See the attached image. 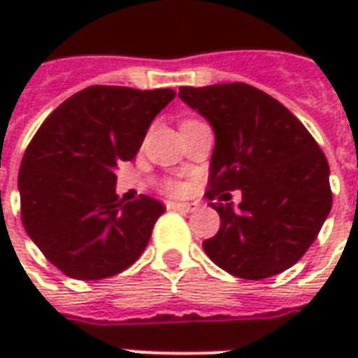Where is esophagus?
<instances>
[{
    "instance_id": "34e87169",
    "label": "esophagus",
    "mask_w": 358,
    "mask_h": 358,
    "mask_svg": "<svg viewBox=\"0 0 358 358\" xmlns=\"http://www.w3.org/2000/svg\"><path fill=\"white\" fill-rule=\"evenodd\" d=\"M169 209L180 210V213H194L197 205L195 203H169Z\"/></svg>"
}]
</instances>
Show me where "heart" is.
Returning a JSON list of instances; mask_svg holds the SVG:
<instances>
[{"instance_id": "1", "label": "heart", "mask_w": 358, "mask_h": 358, "mask_svg": "<svg viewBox=\"0 0 358 358\" xmlns=\"http://www.w3.org/2000/svg\"><path fill=\"white\" fill-rule=\"evenodd\" d=\"M169 192H172V194H182L184 192V186L182 184H178V182H169Z\"/></svg>"}]
</instances>
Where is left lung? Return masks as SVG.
Wrapping results in <instances>:
<instances>
[{"instance_id":"8db88e82","label":"left lung","mask_w":358,"mask_h":358,"mask_svg":"<svg viewBox=\"0 0 358 358\" xmlns=\"http://www.w3.org/2000/svg\"><path fill=\"white\" fill-rule=\"evenodd\" d=\"M182 101L209 120L210 207L220 230L203 241L232 276L263 280L284 272L313 245L331 209L330 166L299 118L243 82L182 86ZM240 189L242 203H228Z\"/></svg>"}]
</instances>
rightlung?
I'll list each match as a JSON object with an SVG mask.
<instances>
[{
	"label": "right lung",
	"mask_w": 358,
	"mask_h": 358,
	"mask_svg": "<svg viewBox=\"0 0 358 358\" xmlns=\"http://www.w3.org/2000/svg\"><path fill=\"white\" fill-rule=\"evenodd\" d=\"M176 92L90 86L61 103L28 143L19 171L20 218L51 264L76 280H103L148 248L163 203L118 201L117 169L140 151Z\"/></svg>",
	"instance_id": "right-lung-1"
}]
</instances>
